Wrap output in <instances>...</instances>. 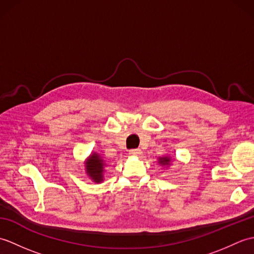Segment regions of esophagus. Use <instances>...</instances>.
Returning <instances> with one entry per match:
<instances>
[{
  "instance_id": "esophagus-1",
  "label": "esophagus",
  "mask_w": 254,
  "mask_h": 254,
  "mask_svg": "<svg viewBox=\"0 0 254 254\" xmlns=\"http://www.w3.org/2000/svg\"><path fill=\"white\" fill-rule=\"evenodd\" d=\"M130 155L133 156V157H141L142 150L141 149H131L130 150Z\"/></svg>"
}]
</instances>
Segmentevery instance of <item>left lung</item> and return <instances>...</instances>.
<instances>
[{"mask_svg":"<svg viewBox=\"0 0 254 254\" xmlns=\"http://www.w3.org/2000/svg\"><path fill=\"white\" fill-rule=\"evenodd\" d=\"M172 163V158L171 156L167 155V156H163V157H158V164L163 167H169Z\"/></svg>","mask_w":254,"mask_h":254,"instance_id":"obj_1","label":"left lung"}]
</instances>
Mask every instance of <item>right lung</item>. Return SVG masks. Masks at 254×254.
Listing matches in <instances>:
<instances>
[{
	"mask_svg": "<svg viewBox=\"0 0 254 254\" xmlns=\"http://www.w3.org/2000/svg\"><path fill=\"white\" fill-rule=\"evenodd\" d=\"M85 166V172L89 179L96 182V183H101L104 181V174L107 165V160L102 157V156L98 153L93 152L84 161Z\"/></svg>",
	"mask_w": 254,
	"mask_h": 254,
	"instance_id": "add662e5",
	"label": "right lung"
}]
</instances>
